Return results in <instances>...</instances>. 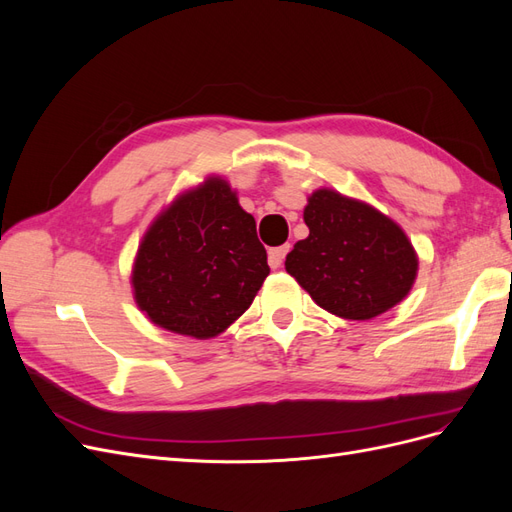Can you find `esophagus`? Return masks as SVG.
Returning <instances> with one entry per match:
<instances>
[{
	"mask_svg": "<svg viewBox=\"0 0 512 512\" xmlns=\"http://www.w3.org/2000/svg\"><path fill=\"white\" fill-rule=\"evenodd\" d=\"M288 250H290V245L271 247V250H269V267H271V269H280L284 258H286V254H288Z\"/></svg>",
	"mask_w": 512,
	"mask_h": 512,
	"instance_id": "esophagus-1",
	"label": "esophagus"
}]
</instances>
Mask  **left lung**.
Segmentation results:
<instances>
[{"label":"left lung","instance_id":"obj_1","mask_svg":"<svg viewBox=\"0 0 512 512\" xmlns=\"http://www.w3.org/2000/svg\"><path fill=\"white\" fill-rule=\"evenodd\" d=\"M303 220L309 235L294 243L286 271L316 305L346 320H371L408 297L418 256L389 215L320 188L307 196Z\"/></svg>","mask_w":512,"mask_h":512}]
</instances>
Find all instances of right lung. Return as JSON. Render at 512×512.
Returning a JSON list of instances; mask_svg holds the SVG:
<instances>
[{"label":"right lung","instance_id":"add662e5","mask_svg":"<svg viewBox=\"0 0 512 512\" xmlns=\"http://www.w3.org/2000/svg\"><path fill=\"white\" fill-rule=\"evenodd\" d=\"M267 275L254 218L224 177L209 175L149 224L130 284L138 309L156 327L211 339L243 316Z\"/></svg>","mask_w":512,"mask_h":512}]
</instances>
